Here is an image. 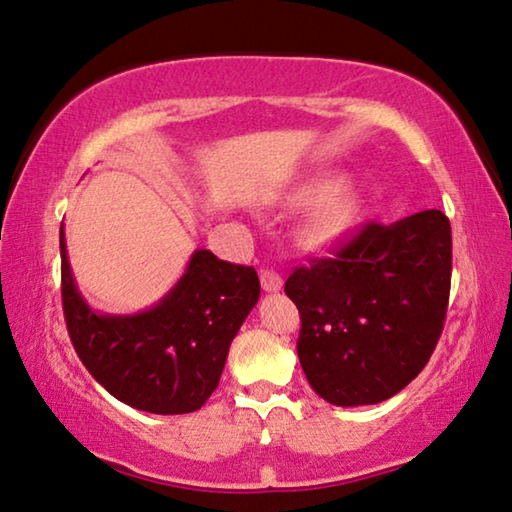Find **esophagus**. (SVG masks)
<instances>
[{
	"label": "esophagus",
	"instance_id": "obj_1",
	"mask_svg": "<svg viewBox=\"0 0 512 512\" xmlns=\"http://www.w3.org/2000/svg\"><path fill=\"white\" fill-rule=\"evenodd\" d=\"M259 282H262V289L268 293H275L282 289V277L280 273H275L273 268H262V273H259Z\"/></svg>",
	"mask_w": 512,
	"mask_h": 512
}]
</instances>
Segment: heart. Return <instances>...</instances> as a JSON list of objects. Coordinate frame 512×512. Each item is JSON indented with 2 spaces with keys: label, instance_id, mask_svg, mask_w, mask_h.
<instances>
[{
  "label": "heart",
  "instance_id": "1",
  "mask_svg": "<svg viewBox=\"0 0 512 512\" xmlns=\"http://www.w3.org/2000/svg\"><path fill=\"white\" fill-rule=\"evenodd\" d=\"M336 187L329 178H309L289 194L293 205H314L305 223V237L311 246H327L341 239L359 216V196L350 187Z\"/></svg>",
  "mask_w": 512,
  "mask_h": 512
}]
</instances>
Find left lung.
I'll return each mask as SVG.
<instances>
[{"mask_svg": "<svg viewBox=\"0 0 512 512\" xmlns=\"http://www.w3.org/2000/svg\"><path fill=\"white\" fill-rule=\"evenodd\" d=\"M452 228L440 210L368 223L339 253L289 275L298 357L334 406L384 402L420 375L443 332Z\"/></svg>", "mask_w": 512, "mask_h": 512, "instance_id": "obj_1", "label": "left lung"}]
</instances>
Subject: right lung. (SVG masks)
Returning <instances> with one entry per match:
<instances>
[{
	"label": "right lung",
	"mask_w": 512,
	"mask_h": 512,
	"mask_svg": "<svg viewBox=\"0 0 512 512\" xmlns=\"http://www.w3.org/2000/svg\"><path fill=\"white\" fill-rule=\"evenodd\" d=\"M60 277L69 339L90 375L133 409L180 415L207 402L230 343L259 300L253 266L194 250L158 305L131 316L99 314L81 296L60 228Z\"/></svg>",
	"instance_id": "add662e5"
}]
</instances>
